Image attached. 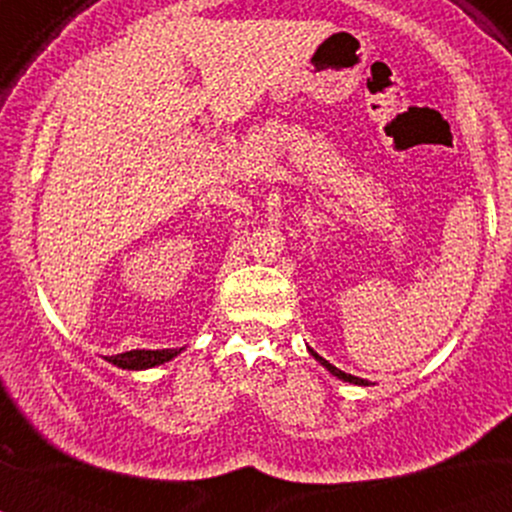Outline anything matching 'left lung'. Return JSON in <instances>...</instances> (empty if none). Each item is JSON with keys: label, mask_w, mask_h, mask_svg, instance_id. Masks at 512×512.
Wrapping results in <instances>:
<instances>
[{"label": "left lung", "mask_w": 512, "mask_h": 512, "mask_svg": "<svg viewBox=\"0 0 512 512\" xmlns=\"http://www.w3.org/2000/svg\"><path fill=\"white\" fill-rule=\"evenodd\" d=\"M310 354L315 356V361H320V364H323L325 369H328V372L333 374V377L343 379V382H351V384H364V387H366V384H369V382H366V379H361V377H354V374H346V372H341V369H338V366L328 364V361H325L323 356H318V354H315V351H312V348H310Z\"/></svg>", "instance_id": "1"}]
</instances>
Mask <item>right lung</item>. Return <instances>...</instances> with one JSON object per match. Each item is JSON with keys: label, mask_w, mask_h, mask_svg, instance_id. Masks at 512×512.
<instances>
[{"label": "right lung", "mask_w": 512, "mask_h": 512, "mask_svg": "<svg viewBox=\"0 0 512 512\" xmlns=\"http://www.w3.org/2000/svg\"><path fill=\"white\" fill-rule=\"evenodd\" d=\"M184 348H158V351H125V354L110 356V364L120 366V369H130V372H140V369H151V366L166 364L174 356L182 354Z\"/></svg>", "instance_id": "obj_1"}]
</instances>
